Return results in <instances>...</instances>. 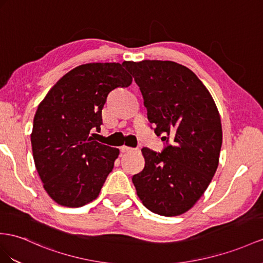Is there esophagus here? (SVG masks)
Returning a JSON list of instances; mask_svg holds the SVG:
<instances>
[{
	"instance_id": "obj_1",
	"label": "esophagus",
	"mask_w": 263,
	"mask_h": 263,
	"mask_svg": "<svg viewBox=\"0 0 263 263\" xmlns=\"http://www.w3.org/2000/svg\"><path fill=\"white\" fill-rule=\"evenodd\" d=\"M136 150H137V149H133V147L126 146V145L121 146V152H133V151H136Z\"/></svg>"
}]
</instances>
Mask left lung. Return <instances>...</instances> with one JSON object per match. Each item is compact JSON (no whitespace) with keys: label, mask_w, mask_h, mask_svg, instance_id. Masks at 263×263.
Returning <instances> with one entry per match:
<instances>
[{"label":"left lung","mask_w":263,"mask_h":263,"mask_svg":"<svg viewBox=\"0 0 263 263\" xmlns=\"http://www.w3.org/2000/svg\"><path fill=\"white\" fill-rule=\"evenodd\" d=\"M142 93L147 119L163 150L143 147L144 169L132 182L142 203L164 217L196 204L219 164L221 120L203 83L186 66L172 61L123 62Z\"/></svg>","instance_id":"left-lung-1"}]
</instances>
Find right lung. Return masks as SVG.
<instances>
[{
	"mask_svg": "<svg viewBox=\"0 0 263 263\" xmlns=\"http://www.w3.org/2000/svg\"><path fill=\"white\" fill-rule=\"evenodd\" d=\"M132 78L120 63H87L60 79L37 106L31 143L43 186L60 205L83 206L97 199L119 149L90 136L100 131L109 93Z\"/></svg>",
	"mask_w": 263,
	"mask_h": 263,
	"instance_id": "1",
	"label": "right lung"
}]
</instances>
